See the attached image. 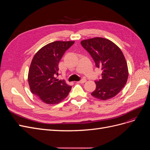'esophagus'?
<instances>
[{
    "label": "esophagus",
    "instance_id": "34e87169",
    "mask_svg": "<svg viewBox=\"0 0 150 150\" xmlns=\"http://www.w3.org/2000/svg\"><path fill=\"white\" fill-rule=\"evenodd\" d=\"M86 82V79H81V80L78 81V82H77V83H84Z\"/></svg>",
    "mask_w": 150,
    "mask_h": 150
}]
</instances>
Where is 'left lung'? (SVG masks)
Segmentation results:
<instances>
[{"label": "left lung", "mask_w": 150, "mask_h": 150, "mask_svg": "<svg viewBox=\"0 0 150 150\" xmlns=\"http://www.w3.org/2000/svg\"><path fill=\"white\" fill-rule=\"evenodd\" d=\"M81 44L91 56L96 66L102 70L101 78L95 81L96 88L91 95L100 100L115 97L128 78V65L121 50L111 40L103 38L83 40Z\"/></svg>", "instance_id": "left-lung-1"}]
</instances>
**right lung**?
I'll use <instances>...</instances> for the list:
<instances>
[{"mask_svg": "<svg viewBox=\"0 0 150 150\" xmlns=\"http://www.w3.org/2000/svg\"><path fill=\"white\" fill-rule=\"evenodd\" d=\"M74 41H55L36 52L28 74L30 91L46 104H55L67 96L72 86L64 80H59V62Z\"/></svg>", "mask_w": 150, "mask_h": 150, "instance_id": "obj_1", "label": "right lung"}]
</instances>
